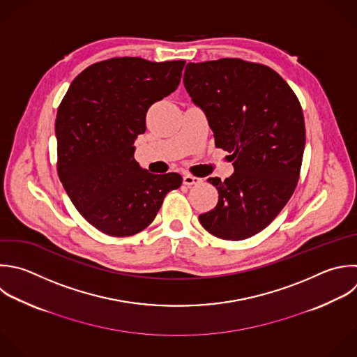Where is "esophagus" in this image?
Wrapping results in <instances>:
<instances>
[{
    "mask_svg": "<svg viewBox=\"0 0 357 357\" xmlns=\"http://www.w3.org/2000/svg\"><path fill=\"white\" fill-rule=\"evenodd\" d=\"M202 180L201 178H198V177H195V176H191V174H185L184 177H183V183L185 184V185H194V184H199Z\"/></svg>",
    "mask_w": 357,
    "mask_h": 357,
    "instance_id": "1",
    "label": "esophagus"
}]
</instances>
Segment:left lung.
Returning a JSON list of instances; mask_svg holds the SVG:
<instances>
[{
	"instance_id": "1",
	"label": "left lung",
	"mask_w": 357,
	"mask_h": 357,
	"mask_svg": "<svg viewBox=\"0 0 357 357\" xmlns=\"http://www.w3.org/2000/svg\"><path fill=\"white\" fill-rule=\"evenodd\" d=\"M184 86L234 173L211 177L216 206L199 215L205 230L223 240H244L265 229L297 185L305 145L300 102L272 68L240 59L188 63Z\"/></svg>"
}]
</instances>
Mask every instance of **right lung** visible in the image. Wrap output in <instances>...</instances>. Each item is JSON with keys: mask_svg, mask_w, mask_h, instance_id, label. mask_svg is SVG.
I'll return each instance as SVG.
<instances>
[{"mask_svg": "<svg viewBox=\"0 0 357 357\" xmlns=\"http://www.w3.org/2000/svg\"><path fill=\"white\" fill-rule=\"evenodd\" d=\"M184 60L152 63L114 57L84 70L66 93L56 120L57 172L78 212L113 237L142 231L177 173L152 174L134 159L149 107L174 92Z\"/></svg>", "mask_w": 357, "mask_h": 357, "instance_id": "add662e5", "label": "right lung"}]
</instances>
